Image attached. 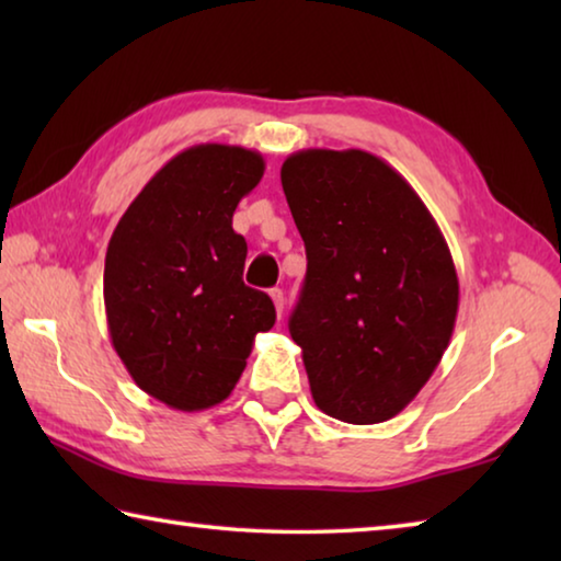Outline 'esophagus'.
Returning <instances> with one entry per match:
<instances>
[{"instance_id":"esophagus-1","label":"esophagus","mask_w":561,"mask_h":561,"mask_svg":"<svg viewBox=\"0 0 561 561\" xmlns=\"http://www.w3.org/2000/svg\"><path fill=\"white\" fill-rule=\"evenodd\" d=\"M270 297L274 301V309H277V314L282 317V311H284V291L282 289H272Z\"/></svg>"}]
</instances>
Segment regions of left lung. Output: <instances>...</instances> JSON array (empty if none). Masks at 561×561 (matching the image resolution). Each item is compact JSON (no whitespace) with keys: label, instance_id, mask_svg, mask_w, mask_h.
I'll list each match as a JSON object with an SVG mask.
<instances>
[{"label":"left lung","instance_id":"1","mask_svg":"<svg viewBox=\"0 0 561 561\" xmlns=\"http://www.w3.org/2000/svg\"><path fill=\"white\" fill-rule=\"evenodd\" d=\"M307 247L289 319L319 411L383 423L428 383L460 304L448 242L405 178L366 150L307 148L282 165Z\"/></svg>","mask_w":561,"mask_h":561}]
</instances>
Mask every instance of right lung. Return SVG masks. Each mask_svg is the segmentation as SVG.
<instances>
[{"mask_svg":"<svg viewBox=\"0 0 561 561\" xmlns=\"http://www.w3.org/2000/svg\"><path fill=\"white\" fill-rule=\"evenodd\" d=\"M264 175L257 150L201 144L170 158L113 230L103 270L111 344L140 391L173 411L222 403L274 327V304L242 282L234 207Z\"/></svg>","mask_w":561,"mask_h":561,"instance_id":"right-lung-1","label":"right lung"}]
</instances>
